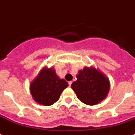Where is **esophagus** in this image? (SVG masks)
Segmentation results:
<instances>
[{
	"mask_svg": "<svg viewBox=\"0 0 135 135\" xmlns=\"http://www.w3.org/2000/svg\"><path fill=\"white\" fill-rule=\"evenodd\" d=\"M71 84H72V81H69V87H70V86H71Z\"/></svg>",
	"mask_w": 135,
	"mask_h": 135,
	"instance_id": "obj_1",
	"label": "esophagus"
}]
</instances>
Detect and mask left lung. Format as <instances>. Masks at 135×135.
I'll list each match as a JSON object with an SVG mask.
<instances>
[{
	"label": "left lung",
	"mask_w": 135,
	"mask_h": 135,
	"mask_svg": "<svg viewBox=\"0 0 135 135\" xmlns=\"http://www.w3.org/2000/svg\"><path fill=\"white\" fill-rule=\"evenodd\" d=\"M76 97L81 102L89 105L101 102L110 89V82L104 74L95 68L85 67L79 70L76 81L71 85Z\"/></svg>",
	"instance_id": "8db88e82"
}]
</instances>
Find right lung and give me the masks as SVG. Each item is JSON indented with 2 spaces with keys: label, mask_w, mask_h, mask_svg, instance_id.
I'll list each match as a JSON object with an SVG mask.
<instances>
[{
  "label": "right lung",
  "mask_w": 135,
  "mask_h": 135,
  "mask_svg": "<svg viewBox=\"0 0 135 135\" xmlns=\"http://www.w3.org/2000/svg\"><path fill=\"white\" fill-rule=\"evenodd\" d=\"M68 86V83L59 78L54 69L44 68L30 85V91L36 102L43 105H50L59 100Z\"/></svg>",
  "instance_id": "add662e5"
}]
</instances>
